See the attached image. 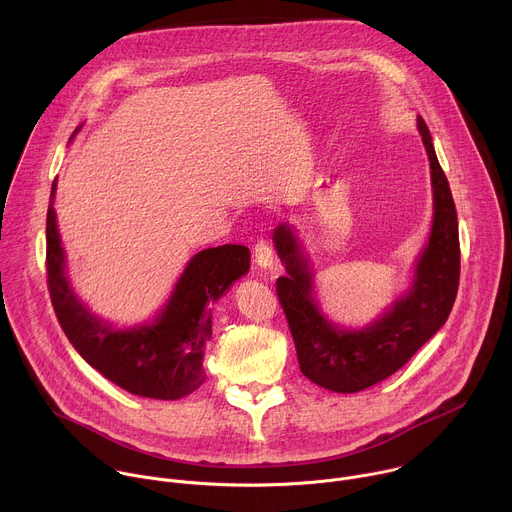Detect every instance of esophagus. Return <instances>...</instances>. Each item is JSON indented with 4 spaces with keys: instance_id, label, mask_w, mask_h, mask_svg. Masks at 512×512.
I'll return each mask as SVG.
<instances>
[{
    "instance_id": "esophagus-1",
    "label": "esophagus",
    "mask_w": 512,
    "mask_h": 512,
    "mask_svg": "<svg viewBox=\"0 0 512 512\" xmlns=\"http://www.w3.org/2000/svg\"><path fill=\"white\" fill-rule=\"evenodd\" d=\"M253 257H255V263H257L263 271L273 273L275 261H273V249H271L269 241L257 239V243H255V247H253Z\"/></svg>"
}]
</instances>
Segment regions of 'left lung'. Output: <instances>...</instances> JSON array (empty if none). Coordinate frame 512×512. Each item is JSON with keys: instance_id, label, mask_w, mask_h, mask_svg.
<instances>
[{"instance_id": "8db88e82", "label": "left lung", "mask_w": 512, "mask_h": 512, "mask_svg": "<svg viewBox=\"0 0 512 512\" xmlns=\"http://www.w3.org/2000/svg\"><path fill=\"white\" fill-rule=\"evenodd\" d=\"M417 127L431 168L433 223L411 289L379 320L360 330L328 322L312 296L314 273L294 231L283 223L273 233L287 271L285 277H277V298L294 336L300 369L312 383L334 393H358L391 377L446 324L456 302L460 283L456 204L421 117Z\"/></svg>"}]
</instances>
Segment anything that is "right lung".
Listing matches in <instances>:
<instances>
[{
    "mask_svg": "<svg viewBox=\"0 0 512 512\" xmlns=\"http://www.w3.org/2000/svg\"><path fill=\"white\" fill-rule=\"evenodd\" d=\"M54 196L56 182L46 214V273L58 324L70 344L127 393L174 401L196 391L206 379L202 362L212 336L210 306L249 271V249L221 245L196 253L152 324L115 330L93 316L68 283Z\"/></svg>",
    "mask_w": 512,
    "mask_h": 512,
    "instance_id": "obj_1",
    "label": "right lung"
}]
</instances>
